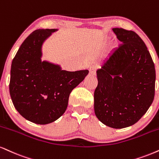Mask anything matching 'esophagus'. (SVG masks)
Returning <instances> with one entry per match:
<instances>
[{"instance_id":"34e87169","label":"esophagus","mask_w":159,"mask_h":159,"mask_svg":"<svg viewBox=\"0 0 159 159\" xmlns=\"http://www.w3.org/2000/svg\"><path fill=\"white\" fill-rule=\"evenodd\" d=\"M97 66H93L89 68V74L92 75H95V72H96Z\"/></svg>"}]
</instances>
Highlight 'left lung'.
Wrapping results in <instances>:
<instances>
[{
  "label": "left lung",
  "mask_w": 159,
  "mask_h": 159,
  "mask_svg": "<svg viewBox=\"0 0 159 159\" xmlns=\"http://www.w3.org/2000/svg\"><path fill=\"white\" fill-rule=\"evenodd\" d=\"M112 31L121 44L96 71L94 110L105 125L122 129L139 121L152 104L156 70L144 42L135 32L122 28Z\"/></svg>",
  "instance_id": "8db88e82"
}]
</instances>
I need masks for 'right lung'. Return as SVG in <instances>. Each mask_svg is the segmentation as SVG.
I'll return each mask as SVG.
<instances>
[{"label":"right lung","instance_id":"add662e5","mask_svg":"<svg viewBox=\"0 0 159 159\" xmlns=\"http://www.w3.org/2000/svg\"><path fill=\"white\" fill-rule=\"evenodd\" d=\"M57 29L35 30L25 39L12 60L9 93L17 111L28 121L47 124L64 113L69 96L89 73L70 72L42 61V47Z\"/></svg>","mask_w":159,"mask_h":159}]
</instances>
